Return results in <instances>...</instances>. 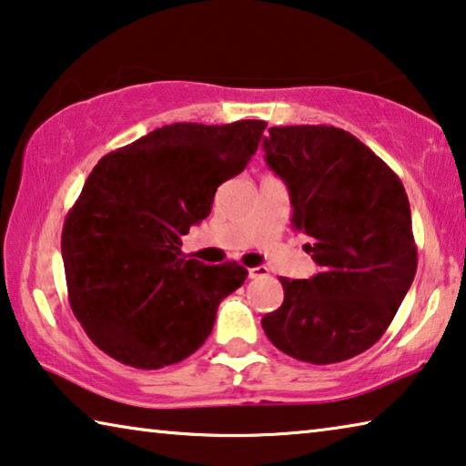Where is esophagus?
Instances as JSON below:
<instances>
[{
    "instance_id": "34e87169",
    "label": "esophagus",
    "mask_w": 466,
    "mask_h": 466,
    "mask_svg": "<svg viewBox=\"0 0 466 466\" xmlns=\"http://www.w3.org/2000/svg\"><path fill=\"white\" fill-rule=\"evenodd\" d=\"M268 268H263V265H259V268H248V278L250 279H257V278H265L268 276Z\"/></svg>"
}]
</instances>
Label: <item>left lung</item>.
<instances>
[{
  "instance_id": "8db88e82",
  "label": "left lung",
  "mask_w": 466,
  "mask_h": 466,
  "mask_svg": "<svg viewBox=\"0 0 466 466\" xmlns=\"http://www.w3.org/2000/svg\"><path fill=\"white\" fill-rule=\"evenodd\" d=\"M263 151L319 265L311 279L279 278L284 302L263 331L288 357L342 363L378 342L415 279L409 197L392 167L342 128L273 127Z\"/></svg>"
}]
</instances>
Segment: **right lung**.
Listing matches in <instances>:
<instances>
[{
	"instance_id": "obj_1",
	"label": "right lung",
	"mask_w": 466,
	"mask_h": 466,
	"mask_svg": "<svg viewBox=\"0 0 466 466\" xmlns=\"http://www.w3.org/2000/svg\"><path fill=\"white\" fill-rule=\"evenodd\" d=\"M265 127L169 124L93 167L66 216L62 257L70 307L97 349L137 369L201 349L247 269L187 259L182 236L209 216L219 184L247 167Z\"/></svg>"
}]
</instances>
